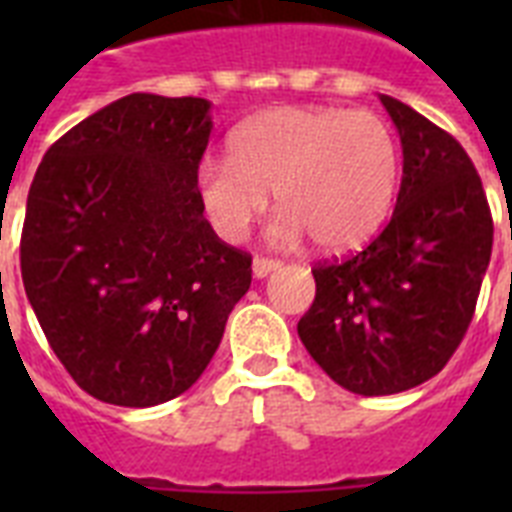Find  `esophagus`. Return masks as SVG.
I'll use <instances>...</instances> for the list:
<instances>
[{"label": "esophagus", "mask_w": 512, "mask_h": 512, "mask_svg": "<svg viewBox=\"0 0 512 512\" xmlns=\"http://www.w3.org/2000/svg\"><path fill=\"white\" fill-rule=\"evenodd\" d=\"M279 268V260H271V257H255V260H252V273H255V279H265L268 273L279 271Z\"/></svg>", "instance_id": "1"}]
</instances>
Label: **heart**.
Masks as SVG:
<instances>
[{
	"instance_id": "heart-1",
	"label": "heart",
	"mask_w": 512,
	"mask_h": 512,
	"mask_svg": "<svg viewBox=\"0 0 512 512\" xmlns=\"http://www.w3.org/2000/svg\"><path fill=\"white\" fill-rule=\"evenodd\" d=\"M401 180V148L374 111L268 108L231 132V156L201 159L193 191L212 231L241 241L276 191L271 241L313 236L327 252L356 249L388 220Z\"/></svg>"
}]
</instances>
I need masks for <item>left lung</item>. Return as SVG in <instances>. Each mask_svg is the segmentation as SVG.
<instances>
[{
	"label": "left lung",
	"instance_id": "left-lung-1",
	"mask_svg": "<svg viewBox=\"0 0 512 512\" xmlns=\"http://www.w3.org/2000/svg\"><path fill=\"white\" fill-rule=\"evenodd\" d=\"M404 175L385 231L342 263L313 268L316 300L297 335L324 372L358 396L430 380L462 342L492 257L484 185L457 140L401 100Z\"/></svg>",
	"mask_w": 512,
	"mask_h": 512
}]
</instances>
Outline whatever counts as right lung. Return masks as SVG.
<instances>
[{"mask_svg": "<svg viewBox=\"0 0 512 512\" xmlns=\"http://www.w3.org/2000/svg\"><path fill=\"white\" fill-rule=\"evenodd\" d=\"M209 108L114 100L52 143L28 191V303L76 385L106 404L185 393L252 284V257L217 239L193 191Z\"/></svg>", "mask_w": 512, "mask_h": 512, "instance_id": "right-lung-1", "label": "right lung"}]
</instances>
